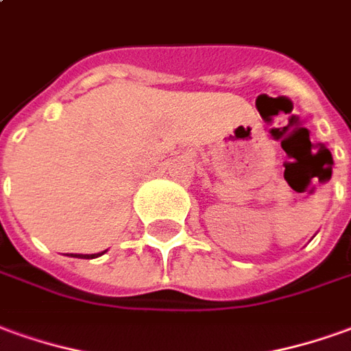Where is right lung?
<instances>
[{
    "label": "right lung",
    "instance_id": "obj_1",
    "mask_svg": "<svg viewBox=\"0 0 351 351\" xmlns=\"http://www.w3.org/2000/svg\"><path fill=\"white\" fill-rule=\"evenodd\" d=\"M100 254H102V252H99V254H85V256H83V254H75V258H97Z\"/></svg>",
    "mask_w": 351,
    "mask_h": 351
}]
</instances>
